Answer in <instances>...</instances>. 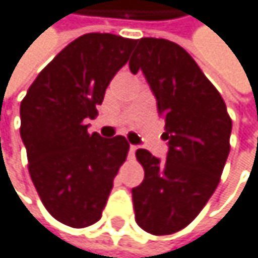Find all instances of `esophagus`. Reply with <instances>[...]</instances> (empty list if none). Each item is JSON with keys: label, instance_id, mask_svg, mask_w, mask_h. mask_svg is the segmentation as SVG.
I'll return each mask as SVG.
<instances>
[{"label": "esophagus", "instance_id": "34e87169", "mask_svg": "<svg viewBox=\"0 0 258 258\" xmlns=\"http://www.w3.org/2000/svg\"><path fill=\"white\" fill-rule=\"evenodd\" d=\"M136 150H138V147H136V145H130V155H132V156H135Z\"/></svg>", "mask_w": 258, "mask_h": 258}]
</instances>
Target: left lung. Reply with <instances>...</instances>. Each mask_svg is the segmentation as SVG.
<instances>
[{"mask_svg":"<svg viewBox=\"0 0 258 258\" xmlns=\"http://www.w3.org/2000/svg\"><path fill=\"white\" fill-rule=\"evenodd\" d=\"M142 71L165 119V161L145 148L136 158L144 181L132 190L136 223L148 234L170 235L189 226L220 182L231 150L232 120L226 103L179 44L141 38L130 60Z\"/></svg>","mask_w":258,"mask_h":258,"instance_id":"8db88e82","label":"left lung"}]
</instances>
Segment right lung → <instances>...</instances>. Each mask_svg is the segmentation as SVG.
<instances>
[{"label":"right lung","instance_id":"add662e5","mask_svg":"<svg viewBox=\"0 0 258 258\" xmlns=\"http://www.w3.org/2000/svg\"><path fill=\"white\" fill-rule=\"evenodd\" d=\"M136 40L85 34L37 76L21 100L20 135L32 182L60 223L86 227L100 220L130 144L88 133L106 86L128 61Z\"/></svg>","mask_w":258,"mask_h":258}]
</instances>
